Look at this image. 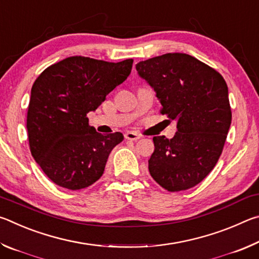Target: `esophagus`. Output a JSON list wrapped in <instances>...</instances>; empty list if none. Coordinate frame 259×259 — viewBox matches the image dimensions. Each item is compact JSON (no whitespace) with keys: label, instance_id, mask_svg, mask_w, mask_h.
I'll use <instances>...</instances> for the list:
<instances>
[{"label":"esophagus","instance_id":"34e87169","mask_svg":"<svg viewBox=\"0 0 259 259\" xmlns=\"http://www.w3.org/2000/svg\"><path fill=\"white\" fill-rule=\"evenodd\" d=\"M124 138H125L126 140H131V142H134V140L139 139L140 136L137 135L136 133H133V131H128V133H126V134L124 135Z\"/></svg>","mask_w":259,"mask_h":259}]
</instances>
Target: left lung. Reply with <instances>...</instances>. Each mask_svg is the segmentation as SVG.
Returning a JSON list of instances; mask_svg holds the SVG:
<instances>
[{"mask_svg":"<svg viewBox=\"0 0 259 259\" xmlns=\"http://www.w3.org/2000/svg\"><path fill=\"white\" fill-rule=\"evenodd\" d=\"M136 69L155 90L162 115L177 120L174 138H153L151 176L169 192L194 187L216 165L231 125L224 77L194 57L177 52L139 61Z\"/></svg>","mask_w":259,"mask_h":259,"instance_id":"left-lung-1","label":"left lung"}]
</instances>
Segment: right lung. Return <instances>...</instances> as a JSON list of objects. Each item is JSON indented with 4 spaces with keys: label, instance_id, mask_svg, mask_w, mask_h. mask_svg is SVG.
<instances>
[{
    "label": "right lung",
    "instance_id": "right-lung-1",
    "mask_svg": "<svg viewBox=\"0 0 259 259\" xmlns=\"http://www.w3.org/2000/svg\"><path fill=\"white\" fill-rule=\"evenodd\" d=\"M133 63L74 56L51 65L35 80L27 111L29 150L58 186L82 190L103 176L109 153L123 135L97 133L87 114L126 80Z\"/></svg>",
    "mask_w": 259,
    "mask_h": 259
}]
</instances>
